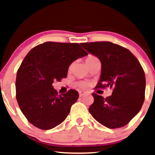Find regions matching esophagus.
<instances>
[{"label":"esophagus","instance_id":"34e87169","mask_svg":"<svg viewBox=\"0 0 155 155\" xmlns=\"http://www.w3.org/2000/svg\"><path fill=\"white\" fill-rule=\"evenodd\" d=\"M84 94H86L85 92H84V91H80V92H79V95H80V97H82L83 95H84Z\"/></svg>","mask_w":155,"mask_h":155}]
</instances>
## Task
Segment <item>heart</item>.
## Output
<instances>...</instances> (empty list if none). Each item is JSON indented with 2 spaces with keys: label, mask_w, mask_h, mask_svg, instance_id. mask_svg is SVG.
Returning <instances> with one entry per match:
<instances>
[{
  "label": "heart",
  "mask_w": 155,
  "mask_h": 155,
  "mask_svg": "<svg viewBox=\"0 0 155 155\" xmlns=\"http://www.w3.org/2000/svg\"><path fill=\"white\" fill-rule=\"evenodd\" d=\"M95 58H96L95 56H92V55L88 56V58H86V63H87V64H88L89 62H91L92 61H93V60L95 59ZM71 67V66L70 67V68ZM88 85V83L86 82H79L78 83V86H79V87L81 88H87Z\"/></svg>",
  "instance_id": "obj_1"
}]
</instances>
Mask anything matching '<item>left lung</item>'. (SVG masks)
<instances>
[{
  "instance_id": "1",
  "label": "left lung",
  "mask_w": 155,
  "mask_h": 155,
  "mask_svg": "<svg viewBox=\"0 0 155 155\" xmlns=\"http://www.w3.org/2000/svg\"><path fill=\"white\" fill-rule=\"evenodd\" d=\"M81 45L101 62L96 88L113 89L112 95L105 99L92 94L94 102L89 112L107 128L125 126L140 112L144 101L146 78L142 67L129 50L112 42L82 43Z\"/></svg>"
}]
</instances>
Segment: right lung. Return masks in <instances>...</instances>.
Listing matches in <instances>:
<instances>
[{
  "mask_svg": "<svg viewBox=\"0 0 155 155\" xmlns=\"http://www.w3.org/2000/svg\"><path fill=\"white\" fill-rule=\"evenodd\" d=\"M88 55L78 43L48 41L27 54L17 72L16 99L30 123L48 130L62 123L79 97L73 89L58 94L54 81L67 76L70 64Z\"/></svg>",
  "mask_w": 155,
  "mask_h": 155,
  "instance_id": "right-lung-1",
  "label": "right lung"
}]
</instances>
